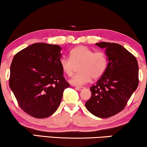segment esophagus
<instances>
[{
	"mask_svg": "<svg viewBox=\"0 0 147 147\" xmlns=\"http://www.w3.org/2000/svg\"><path fill=\"white\" fill-rule=\"evenodd\" d=\"M83 88H84V87H81V86H76V89L77 90H79V91L82 90Z\"/></svg>",
	"mask_w": 147,
	"mask_h": 147,
	"instance_id": "obj_1",
	"label": "esophagus"
}]
</instances>
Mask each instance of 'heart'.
I'll return each mask as SVG.
<instances>
[{"instance_id": "heart-1", "label": "heart", "mask_w": 147, "mask_h": 147, "mask_svg": "<svg viewBox=\"0 0 147 147\" xmlns=\"http://www.w3.org/2000/svg\"><path fill=\"white\" fill-rule=\"evenodd\" d=\"M70 57H62L59 65L62 71L67 76H71L79 66L80 73L74 75L70 83L74 86H83L94 80H98L104 75L108 65V58L104 51L90 49L79 45L70 51Z\"/></svg>"}]
</instances>
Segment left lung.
Segmentation results:
<instances>
[{"label":"left lung","instance_id":"left-lung-1","mask_svg":"<svg viewBox=\"0 0 147 147\" xmlns=\"http://www.w3.org/2000/svg\"><path fill=\"white\" fill-rule=\"evenodd\" d=\"M105 48L108 64L104 75L90 88L92 96L86 102L90 113L109 118L119 113L138 86V65L136 57L118 43H96Z\"/></svg>","mask_w":147,"mask_h":147}]
</instances>
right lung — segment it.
Here are the masks:
<instances>
[{"label": "right lung", "mask_w": 147, "mask_h": 147, "mask_svg": "<svg viewBox=\"0 0 147 147\" xmlns=\"http://www.w3.org/2000/svg\"><path fill=\"white\" fill-rule=\"evenodd\" d=\"M61 49L57 45L34 43L18 52L12 61L10 88L21 109L34 118L52 115L69 86L59 65Z\"/></svg>", "instance_id": "add662e5"}]
</instances>
